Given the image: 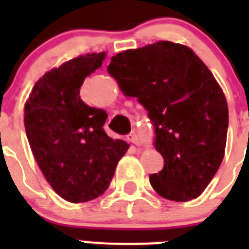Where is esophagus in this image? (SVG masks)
I'll return each mask as SVG.
<instances>
[{"instance_id":"obj_1","label":"esophagus","mask_w":249,"mask_h":249,"mask_svg":"<svg viewBox=\"0 0 249 249\" xmlns=\"http://www.w3.org/2000/svg\"><path fill=\"white\" fill-rule=\"evenodd\" d=\"M127 140H128V142H132V143H135L136 146H140V144H141L140 136H138L135 131L131 132V133H129V135L127 136Z\"/></svg>"}]
</instances>
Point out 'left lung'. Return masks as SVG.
<instances>
[{
    "mask_svg": "<svg viewBox=\"0 0 249 249\" xmlns=\"http://www.w3.org/2000/svg\"><path fill=\"white\" fill-rule=\"evenodd\" d=\"M108 73L137 98L155 128L163 169L149 176L163 198H197L218 171L227 142L228 106L221 86L184 45L158 41L111 58Z\"/></svg>",
    "mask_w": 249,
    "mask_h": 249,
    "instance_id": "8db88e82",
    "label": "left lung"
}]
</instances>
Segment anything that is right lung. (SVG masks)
<instances>
[{"instance_id": "add662e5", "label": "right lung", "mask_w": 249, "mask_h": 249, "mask_svg": "<svg viewBox=\"0 0 249 249\" xmlns=\"http://www.w3.org/2000/svg\"><path fill=\"white\" fill-rule=\"evenodd\" d=\"M106 52L87 53L46 72L25 103V128L38 167L63 199L92 201L109 187L129 144L106 135L107 113L86 105L80 89Z\"/></svg>"}]
</instances>
